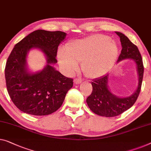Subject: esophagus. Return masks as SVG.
<instances>
[{
    "label": "esophagus",
    "instance_id": "obj_1",
    "mask_svg": "<svg viewBox=\"0 0 151 151\" xmlns=\"http://www.w3.org/2000/svg\"><path fill=\"white\" fill-rule=\"evenodd\" d=\"M74 82H75V84H79V83L82 82V80L81 79V78H75V80H74Z\"/></svg>",
    "mask_w": 151,
    "mask_h": 151
}]
</instances>
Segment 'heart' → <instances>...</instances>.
I'll use <instances>...</instances> for the list:
<instances>
[{"mask_svg":"<svg viewBox=\"0 0 151 151\" xmlns=\"http://www.w3.org/2000/svg\"><path fill=\"white\" fill-rule=\"evenodd\" d=\"M118 53L116 42L108 36L96 35L71 42L58 55L62 68L73 74L82 63V70L89 78H97L107 73Z\"/></svg>","mask_w":151,"mask_h":151,"instance_id":"1","label":"heart"}]
</instances>
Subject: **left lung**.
Here are the masks:
<instances>
[{
    "label": "left lung",
    "instance_id": "obj_1",
    "mask_svg": "<svg viewBox=\"0 0 151 151\" xmlns=\"http://www.w3.org/2000/svg\"><path fill=\"white\" fill-rule=\"evenodd\" d=\"M121 42L122 50L117 62L126 59L134 60L137 66L138 74V86L132 96L125 98H119L112 94L109 89V75H106L91 82L93 90L91 95L87 98V104L91 111L98 115L112 117L118 116L130 109L134 104L140 94L142 83L144 66L141 54L136 45L123 33L115 32Z\"/></svg>",
    "mask_w": 151,
    "mask_h": 151
}]
</instances>
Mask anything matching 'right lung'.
<instances>
[{"label":"right lung","mask_w":151,"mask_h":151,"mask_svg":"<svg viewBox=\"0 0 151 151\" xmlns=\"http://www.w3.org/2000/svg\"><path fill=\"white\" fill-rule=\"evenodd\" d=\"M61 31L37 30L29 34L15 45L6 63L4 75L9 95L16 107L26 114L48 115L59 109L66 93L73 86V79L66 77L52 65L58 48L66 38ZM32 48H39L47 59L41 71L29 73L26 58Z\"/></svg>","instance_id":"right-lung-1"}]
</instances>
